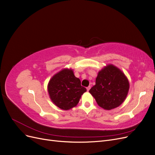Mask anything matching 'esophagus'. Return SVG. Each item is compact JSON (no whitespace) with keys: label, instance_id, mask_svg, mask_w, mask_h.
<instances>
[{"label":"esophagus","instance_id":"34e87169","mask_svg":"<svg viewBox=\"0 0 155 155\" xmlns=\"http://www.w3.org/2000/svg\"><path fill=\"white\" fill-rule=\"evenodd\" d=\"M90 89H91V86H88V87L87 88V91H89V90H90Z\"/></svg>","mask_w":155,"mask_h":155}]
</instances>
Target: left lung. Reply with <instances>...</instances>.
Instances as JSON below:
<instances>
[{
	"label": "left lung",
	"mask_w": 155,
	"mask_h": 155,
	"mask_svg": "<svg viewBox=\"0 0 155 155\" xmlns=\"http://www.w3.org/2000/svg\"><path fill=\"white\" fill-rule=\"evenodd\" d=\"M129 89V82L125 74L114 65L109 64L98 72L96 85L89 92L98 105L109 110L122 104Z\"/></svg>",
	"instance_id": "8db88e82"
}]
</instances>
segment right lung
<instances>
[{"mask_svg":"<svg viewBox=\"0 0 155 155\" xmlns=\"http://www.w3.org/2000/svg\"><path fill=\"white\" fill-rule=\"evenodd\" d=\"M47 88L54 104L64 110L76 107L83 94L87 91L71 68H64L54 75L50 79Z\"/></svg>","mask_w":155,"mask_h":155,"instance_id":"add662e5","label":"right lung"}]
</instances>
